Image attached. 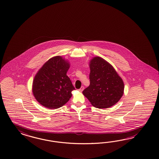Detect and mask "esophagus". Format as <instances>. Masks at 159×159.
Wrapping results in <instances>:
<instances>
[{"mask_svg": "<svg viewBox=\"0 0 159 159\" xmlns=\"http://www.w3.org/2000/svg\"><path fill=\"white\" fill-rule=\"evenodd\" d=\"M83 90H84V87L83 86L81 87V88L80 89H79V90L80 92H83Z\"/></svg>", "mask_w": 159, "mask_h": 159, "instance_id": "obj_1", "label": "esophagus"}]
</instances>
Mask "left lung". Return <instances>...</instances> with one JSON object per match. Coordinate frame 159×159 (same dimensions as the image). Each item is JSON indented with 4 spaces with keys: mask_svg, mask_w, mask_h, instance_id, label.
I'll list each match as a JSON object with an SVG mask.
<instances>
[{
    "mask_svg": "<svg viewBox=\"0 0 159 159\" xmlns=\"http://www.w3.org/2000/svg\"><path fill=\"white\" fill-rule=\"evenodd\" d=\"M90 83L83 94L98 108H107L120 101L124 91V83L115 69L103 58L96 57L89 62Z\"/></svg>",
    "mask_w": 159,
    "mask_h": 159,
    "instance_id": "left-lung-1",
    "label": "left lung"
}]
</instances>
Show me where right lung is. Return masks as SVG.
Segmentation results:
<instances>
[{
  "instance_id": "1",
  "label": "right lung",
  "mask_w": 159,
  "mask_h": 159,
  "mask_svg": "<svg viewBox=\"0 0 159 159\" xmlns=\"http://www.w3.org/2000/svg\"><path fill=\"white\" fill-rule=\"evenodd\" d=\"M70 63L61 56L50 58L39 69L33 82L32 92L37 101L49 109L64 106L75 89L66 75Z\"/></svg>"
}]
</instances>
